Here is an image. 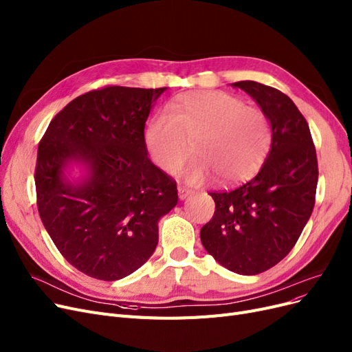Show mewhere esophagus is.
<instances>
[{"instance_id": "34e87169", "label": "esophagus", "mask_w": 352, "mask_h": 352, "mask_svg": "<svg viewBox=\"0 0 352 352\" xmlns=\"http://www.w3.org/2000/svg\"><path fill=\"white\" fill-rule=\"evenodd\" d=\"M178 196H179V200H186L187 197L192 196V191L186 187H178Z\"/></svg>"}]
</instances>
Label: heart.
Instances as JSON below:
<instances>
[{
  "mask_svg": "<svg viewBox=\"0 0 352 352\" xmlns=\"http://www.w3.org/2000/svg\"><path fill=\"white\" fill-rule=\"evenodd\" d=\"M199 158L186 171L190 184L213 177L223 184L251 178L263 165L271 143L267 117L223 91H191L166 104L145 130V145L153 164L177 174L191 155Z\"/></svg>",
  "mask_w": 352,
  "mask_h": 352,
  "instance_id": "b5f03b06",
  "label": "heart"
}]
</instances>
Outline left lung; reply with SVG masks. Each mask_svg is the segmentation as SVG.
I'll use <instances>...</instances> for the list:
<instances>
[{
	"label": "left lung",
	"instance_id": "obj_1",
	"mask_svg": "<svg viewBox=\"0 0 352 352\" xmlns=\"http://www.w3.org/2000/svg\"><path fill=\"white\" fill-rule=\"evenodd\" d=\"M230 85L261 109L271 126V145L251 181L210 192L216 210L200 238L220 265L255 276L278 264L300 236L315 206L318 160L309 124L290 97L255 81Z\"/></svg>",
	"mask_w": 352,
	"mask_h": 352
}]
</instances>
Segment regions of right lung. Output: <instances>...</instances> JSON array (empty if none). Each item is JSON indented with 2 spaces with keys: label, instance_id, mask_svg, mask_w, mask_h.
<instances>
[{
  "label": "right lung",
  "instance_id": "add662e5",
  "mask_svg": "<svg viewBox=\"0 0 352 352\" xmlns=\"http://www.w3.org/2000/svg\"><path fill=\"white\" fill-rule=\"evenodd\" d=\"M166 88L106 87L76 97L38 143L37 209L49 236L84 274L116 281L145 264L175 181L148 158L145 123Z\"/></svg>",
  "mask_w": 352,
  "mask_h": 352
}]
</instances>
